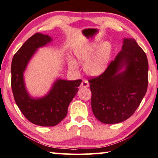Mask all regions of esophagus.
Returning a JSON list of instances; mask_svg holds the SVG:
<instances>
[{"mask_svg":"<svg viewBox=\"0 0 158 158\" xmlns=\"http://www.w3.org/2000/svg\"><path fill=\"white\" fill-rule=\"evenodd\" d=\"M89 81H88L87 80H85V79L83 80L82 82H81V88H87V87H89Z\"/></svg>","mask_w":158,"mask_h":158,"instance_id":"obj_1","label":"esophagus"}]
</instances>
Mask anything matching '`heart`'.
<instances>
[{
  "instance_id": "1",
  "label": "heart",
  "mask_w": 158,
  "mask_h": 158,
  "mask_svg": "<svg viewBox=\"0 0 158 158\" xmlns=\"http://www.w3.org/2000/svg\"><path fill=\"white\" fill-rule=\"evenodd\" d=\"M74 54L80 62L85 63V73L92 76H98L105 71L108 65L111 46L108 42H103L100 46L98 41L88 42L74 51ZM69 65L72 69L78 68V65L73 59L69 60Z\"/></svg>"
}]
</instances>
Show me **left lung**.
<instances>
[{"mask_svg": "<svg viewBox=\"0 0 158 158\" xmlns=\"http://www.w3.org/2000/svg\"><path fill=\"white\" fill-rule=\"evenodd\" d=\"M125 66V70L119 71ZM91 107L100 122L114 124L132 116L145 95L148 63L135 39L123 40L122 49L102 74L89 80Z\"/></svg>", "mask_w": 158, "mask_h": 158, "instance_id": "obj_1", "label": "left lung"}]
</instances>
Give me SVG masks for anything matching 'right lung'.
<instances>
[{"label": "right lung", "mask_w": 158, "mask_h": 158, "mask_svg": "<svg viewBox=\"0 0 158 158\" xmlns=\"http://www.w3.org/2000/svg\"><path fill=\"white\" fill-rule=\"evenodd\" d=\"M48 35L35 33L15 53L11 65V86L15 102L29 121L40 126H55L65 118L68 108L78 92L81 79L66 81L58 79L49 93L34 99L26 91L23 72L37 49L52 41Z\"/></svg>", "instance_id": "1"}]
</instances>
